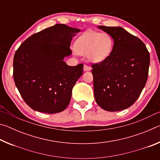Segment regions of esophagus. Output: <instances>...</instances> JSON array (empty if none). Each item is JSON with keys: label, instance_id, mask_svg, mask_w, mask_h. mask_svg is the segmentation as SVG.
<instances>
[{"label": "esophagus", "instance_id": "34e87169", "mask_svg": "<svg viewBox=\"0 0 160 160\" xmlns=\"http://www.w3.org/2000/svg\"><path fill=\"white\" fill-rule=\"evenodd\" d=\"M90 70H91V68L90 66H87V65L84 66V71H90Z\"/></svg>", "mask_w": 160, "mask_h": 160}]
</instances>
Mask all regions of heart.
<instances>
[{
  "label": "heart",
  "instance_id": "obj_1",
  "mask_svg": "<svg viewBox=\"0 0 160 160\" xmlns=\"http://www.w3.org/2000/svg\"><path fill=\"white\" fill-rule=\"evenodd\" d=\"M113 47V40L109 34L89 31L78 37L74 50L80 55H87L89 61L100 63L109 58Z\"/></svg>",
  "mask_w": 160,
  "mask_h": 160
}]
</instances>
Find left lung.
Returning a JSON list of instances; mask_svg holds the SVG:
<instances>
[{
  "label": "left lung",
  "instance_id": "obj_1",
  "mask_svg": "<svg viewBox=\"0 0 160 160\" xmlns=\"http://www.w3.org/2000/svg\"><path fill=\"white\" fill-rule=\"evenodd\" d=\"M114 42L109 58L92 66L94 98L108 112L126 109L134 104L146 84L150 53L138 38L121 27L98 26Z\"/></svg>",
  "mask_w": 160,
  "mask_h": 160
}]
</instances>
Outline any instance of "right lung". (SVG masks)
<instances>
[{"label":"right lung","instance_id":"add662e5","mask_svg":"<svg viewBox=\"0 0 160 160\" xmlns=\"http://www.w3.org/2000/svg\"><path fill=\"white\" fill-rule=\"evenodd\" d=\"M80 32L63 24L34 34L16 51L13 59L15 85L27 104L39 112L56 113L69 104L72 90L82 75L83 64L70 66L72 38Z\"/></svg>","mask_w":160,"mask_h":160}]
</instances>
